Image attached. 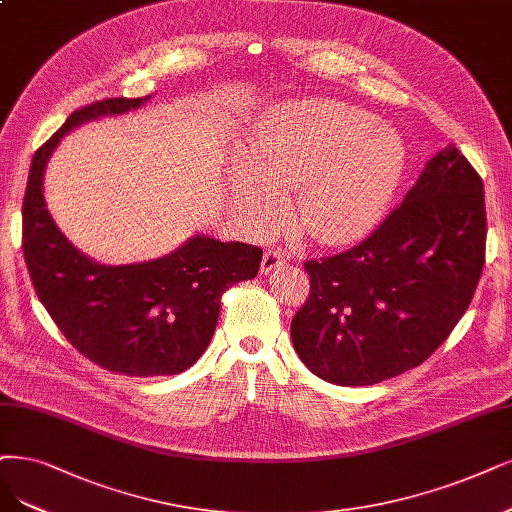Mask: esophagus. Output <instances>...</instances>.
<instances>
[{"instance_id": "34e87169", "label": "esophagus", "mask_w": 512, "mask_h": 512, "mask_svg": "<svg viewBox=\"0 0 512 512\" xmlns=\"http://www.w3.org/2000/svg\"><path fill=\"white\" fill-rule=\"evenodd\" d=\"M285 261H287L285 253L278 249H268L266 253H263V259H261V274H268V272L280 268Z\"/></svg>"}]
</instances>
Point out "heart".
Instances as JSON below:
<instances>
[{"label":"heart","instance_id":"1","mask_svg":"<svg viewBox=\"0 0 512 512\" xmlns=\"http://www.w3.org/2000/svg\"><path fill=\"white\" fill-rule=\"evenodd\" d=\"M405 166L401 137L356 107L299 101L263 120L236 164L234 202L253 230L282 217V192L294 189L291 230L316 244H346L380 219Z\"/></svg>","mask_w":512,"mask_h":512}]
</instances>
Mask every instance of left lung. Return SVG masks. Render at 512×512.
<instances>
[{
	"mask_svg": "<svg viewBox=\"0 0 512 512\" xmlns=\"http://www.w3.org/2000/svg\"><path fill=\"white\" fill-rule=\"evenodd\" d=\"M485 238L483 181L449 145L365 240L304 263L310 295L291 320L301 363L337 386L422 365L470 306Z\"/></svg>",
	"mask_w": 512,
	"mask_h": 512,
	"instance_id": "obj_1",
	"label": "left lung"
}]
</instances>
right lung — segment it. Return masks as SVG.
Returning <instances> with one entry per match:
<instances>
[{"instance_id":"obj_1","label":"right lung","mask_w":512,"mask_h":512,"mask_svg":"<svg viewBox=\"0 0 512 512\" xmlns=\"http://www.w3.org/2000/svg\"><path fill=\"white\" fill-rule=\"evenodd\" d=\"M147 99H103L75 109L35 151L23 200V255L37 297L75 350L130 377L192 367L215 333L221 295L255 278L263 255L253 244L194 236L154 261L101 266L61 234L42 194L52 149L73 126L137 109Z\"/></svg>"}]
</instances>
